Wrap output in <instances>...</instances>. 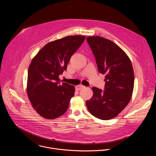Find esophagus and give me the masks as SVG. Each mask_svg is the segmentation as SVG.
Returning <instances> with one entry per match:
<instances>
[{
    "mask_svg": "<svg viewBox=\"0 0 156 156\" xmlns=\"http://www.w3.org/2000/svg\"><path fill=\"white\" fill-rule=\"evenodd\" d=\"M86 87L84 86H83L81 84L80 85H78L76 86V90H78V91H80V90H81V89H83V88H85Z\"/></svg>",
    "mask_w": 156,
    "mask_h": 156,
    "instance_id": "esophagus-1",
    "label": "esophagus"
}]
</instances>
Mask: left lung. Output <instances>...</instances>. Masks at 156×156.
<instances>
[{
	"instance_id": "left-lung-1",
	"label": "left lung",
	"mask_w": 156,
	"mask_h": 156,
	"mask_svg": "<svg viewBox=\"0 0 156 156\" xmlns=\"http://www.w3.org/2000/svg\"><path fill=\"white\" fill-rule=\"evenodd\" d=\"M86 41L94 55L100 73L105 74L104 91L93 87V97L86 106L93 116L110 120L117 116L131 100L134 87V72L130 59L114 42L101 36Z\"/></svg>"
}]
</instances>
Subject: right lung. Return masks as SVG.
<instances>
[{"label": "right lung", "instance_id": "obj_1", "mask_svg": "<svg viewBox=\"0 0 156 156\" xmlns=\"http://www.w3.org/2000/svg\"><path fill=\"white\" fill-rule=\"evenodd\" d=\"M85 38L69 36L49 42L33 58L27 90L33 107L42 117L54 119L67 110L75 87L66 83L60 85L58 76L66 70L71 57Z\"/></svg>", "mask_w": 156, "mask_h": 156}]
</instances>
